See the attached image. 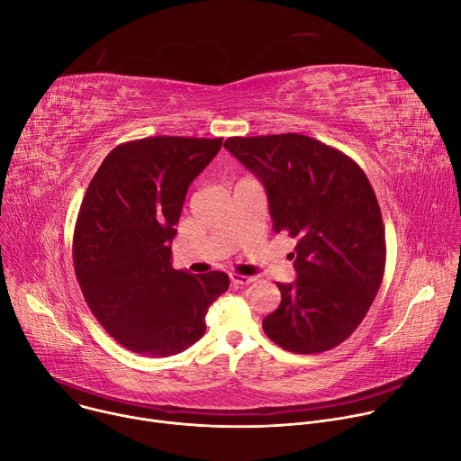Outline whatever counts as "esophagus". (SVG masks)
<instances>
[{
  "label": "esophagus",
  "mask_w": 461,
  "mask_h": 461,
  "mask_svg": "<svg viewBox=\"0 0 461 461\" xmlns=\"http://www.w3.org/2000/svg\"><path fill=\"white\" fill-rule=\"evenodd\" d=\"M230 281L233 285H239V286H246L249 283L255 281V277H249V276H242V274H230Z\"/></svg>",
  "instance_id": "esophagus-1"
}]
</instances>
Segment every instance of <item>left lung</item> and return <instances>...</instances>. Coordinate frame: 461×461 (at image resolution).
<instances>
[{
	"label": "left lung",
	"instance_id": "1",
	"mask_svg": "<svg viewBox=\"0 0 461 461\" xmlns=\"http://www.w3.org/2000/svg\"><path fill=\"white\" fill-rule=\"evenodd\" d=\"M224 148L267 187L276 233L297 239V279L277 283L265 334L295 354L341 345L365 319L384 274V228L365 171L339 149L285 133L231 137Z\"/></svg>",
	"mask_w": 461,
	"mask_h": 461
}]
</instances>
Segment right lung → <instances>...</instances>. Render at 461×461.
I'll use <instances>...</instances> for the list:
<instances>
[{
	"label": "right lung",
	"mask_w": 461,
	"mask_h": 461,
	"mask_svg": "<svg viewBox=\"0 0 461 461\" xmlns=\"http://www.w3.org/2000/svg\"><path fill=\"white\" fill-rule=\"evenodd\" d=\"M222 139L149 137L116 146L93 176L77 219L75 272L87 306L122 347L175 356L206 332L224 272L171 267V240L189 184Z\"/></svg>",
	"instance_id": "add662e5"
}]
</instances>
